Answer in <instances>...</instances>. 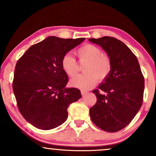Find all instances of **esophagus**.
Returning <instances> with one entry per match:
<instances>
[{"label":"esophagus","mask_w":156,"mask_h":156,"mask_svg":"<svg viewBox=\"0 0 156 156\" xmlns=\"http://www.w3.org/2000/svg\"><path fill=\"white\" fill-rule=\"evenodd\" d=\"M80 92H81V94L82 95H86L87 94H88V92L87 91H84V90H81L80 91Z\"/></svg>","instance_id":"obj_1"}]
</instances>
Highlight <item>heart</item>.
Segmentation results:
<instances>
[{
  "instance_id": "obj_1",
  "label": "heart",
  "mask_w": 156,
  "mask_h": 156,
  "mask_svg": "<svg viewBox=\"0 0 156 156\" xmlns=\"http://www.w3.org/2000/svg\"><path fill=\"white\" fill-rule=\"evenodd\" d=\"M76 55L80 63L87 62L83 67V74L75 77L71 80L73 87L83 90H87L94 87L98 80H105L111 74L112 62L110 57L103 53L98 46L92 44H86L78 48ZM62 69L69 77L76 76L79 70V66L76 58L72 55L67 53L62 59Z\"/></svg>"
}]
</instances>
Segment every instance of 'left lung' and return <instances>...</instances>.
<instances>
[{"label": "left lung", "instance_id": "left-lung-1", "mask_svg": "<svg viewBox=\"0 0 156 156\" xmlns=\"http://www.w3.org/2000/svg\"><path fill=\"white\" fill-rule=\"evenodd\" d=\"M89 40L101 46L112 62L111 74L92 91L97 102L89 110L91 119L105 131L117 132L130 124L142 105L144 76L136 56L120 40L111 37Z\"/></svg>", "mask_w": 156, "mask_h": 156}]
</instances>
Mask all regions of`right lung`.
<instances>
[{"label": "right lung", "mask_w": 156, "mask_h": 156, "mask_svg": "<svg viewBox=\"0 0 156 156\" xmlns=\"http://www.w3.org/2000/svg\"><path fill=\"white\" fill-rule=\"evenodd\" d=\"M84 39L49 37L31 46L17 61L13 92L20 114L36 128L59 126L67 120L69 104L81 98L79 89L65 88L69 79L61 62Z\"/></svg>", "instance_id": "obj_1"}]
</instances>
